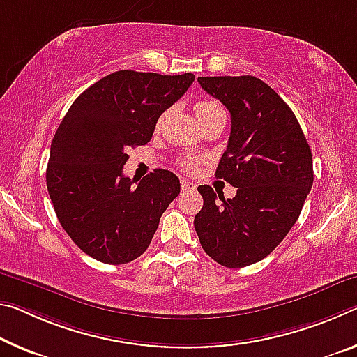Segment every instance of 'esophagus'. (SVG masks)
Masks as SVG:
<instances>
[{
	"label": "esophagus",
	"instance_id": "obj_1",
	"mask_svg": "<svg viewBox=\"0 0 357 357\" xmlns=\"http://www.w3.org/2000/svg\"><path fill=\"white\" fill-rule=\"evenodd\" d=\"M181 188H183L184 190H194L197 185L192 183V181H188V179H181Z\"/></svg>",
	"mask_w": 357,
	"mask_h": 357
}]
</instances>
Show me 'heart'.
Masks as SVG:
<instances>
[{
    "label": "heart",
    "instance_id": "obj_1",
    "mask_svg": "<svg viewBox=\"0 0 357 357\" xmlns=\"http://www.w3.org/2000/svg\"><path fill=\"white\" fill-rule=\"evenodd\" d=\"M195 109V114L197 117H199V121H205V119H208L209 116L216 114L218 111H222V107H220L216 101L213 100H199L194 106ZM183 163L185 167H188L189 169H194L197 167V160L195 158H184Z\"/></svg>",
    "mask_w": 357,
    "mask_h": 357
}]
</instances>
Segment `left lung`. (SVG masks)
I'll return each instance as SVG.
<instances>
[{
	"mask_svg": "<svg viewBox=\"0 0 357 357\" xmlns=\"http://www.w3.org/2000/svg\"><path fill=\"white\" fill-rule=\"evenodd\" d=\"M231 117L227 149L216 176L234 188L224 199L203 184L194 225L218 264L240 268L275 250L301 216L313 185V157L296 114L273 89L254 76L199 77Z\"/></svg>",
	"mask_w": 357,
	"mask_h": 357,
	"instance_id": "obj_1",
	"label": "left lung"
}]
</instances>
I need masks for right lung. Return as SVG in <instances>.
Segmentation results:
<instances>
[{"instance_id": "right-lung-1", "label": "right lung", "mask_w": 357, "mask_h": 357, "mask_svg": "<svg viewBox=\"0 0 357 357\" xmlns=\"http://www.w3.org/2000/svg\"><path fill=\"white\" fill-rule=\"evenodd\" d=\"M194 79L116 71L84 90L56 128L47 190L61 227L90 257L119 265L148 250L181 185L158 168L133 186L122 173L127 151L149 143L158 117Z\"/></svg>"}]
</instances>
